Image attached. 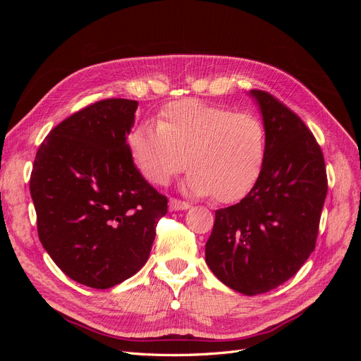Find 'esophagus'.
<instances>
[{"label": "esophagus", "instance_id": "esophagus-1", "mask_svg": "<svg viewBox=\"0 0 361 361\" xmlns=\"http://www.w3.org/2000/svg\"><path fill=\"white\" fill-rule=\"evenodd\" d=\"M191 204L187 202H180L178 199H170L169 202V209L170 211H187L190 209Z\"/></svg>", "mask_w": 361, "mask_h": 361}]
</instances>
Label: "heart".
Listing matches in <instances>:
<instances>
[{
    "label": "heart",
    "mask_w": 361,
    "mask_h": 361,
    "mask_svg": "<svg viewBox=\"0 0 361 361\" xmlns=\"http://www.w3.org/2000/svg\"><path fill=\"white\" fill-rule=\"evenodd\" d=\"M267 143V128L256 114L197 99L166 105L158 123H140L128 137L129 154L149 182L166 185L187 164V190L223 203L244 197L256 183Z\"/></svg>",
    "instance_id": "b5f03b06"
}]
</instances>
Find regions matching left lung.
Masks as SVG:
<instances>
[{"label": "left lung", "mask_w": 361, "mask_h": 361, "mask_svg": "<svg viewBox=\"0 0 361 361\" xmlns=\"http://www.w3.org/2000/svg\"><path fill=\"white\" fill-rule=\"evenodd\" d=\"M267 128V158L245 197L215 211L206 264L244 295L276 289L314 250L326 195L324 155L302 120L262 90H250Z\"/></svg>", "instance_id": "1"}]
</instances>
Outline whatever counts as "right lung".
<instances>
[{
    "instance_id": "1",
    "label": "right lung",
    "mask_w": 361,
    "mask_h": 361,
    "mask_svg": "<svg viewBox=\"0 0 361 361\" xmlns=\"http://www.w3.org/2000/svg\"><path fill=\"white\" fill-rule=\"evenodd\" d=\"M137 106L104 99L72 114L40 145L31 171L43 248L68 277L94 289L141 269L167 214V197L129 154Z\"/></svg>"
}]
</instances>
